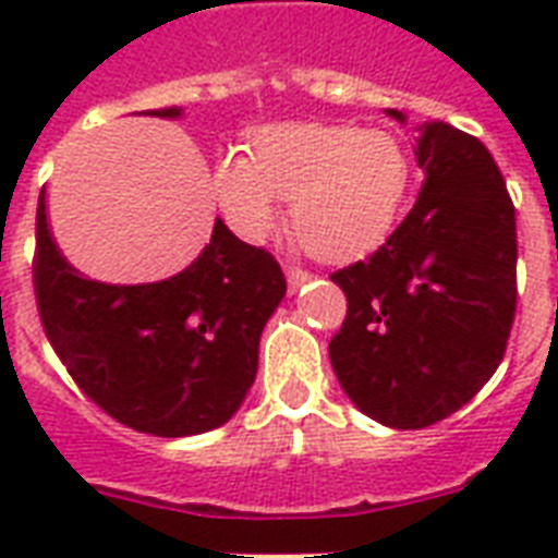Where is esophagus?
I'll return each instance as SVG.
<instances>
[{
	"mask_svg": "<svg viewBox=\"0 0 558 558\" xmlns=\"http://www.w3.org/2000/svg\"><path fill=\"white\" fill-rule=\"evenodd\" d=\"M283 271H287V283H289V289H292V292H295L301 283H306V280L313 278L310 271L301 269V266H292V263H287V266H283Z\"/></svg>",
	"mask_w": 558,
	"mask_h": 558,
	"instance_id": "1",
	"label": "esophagus"
}]
</instances>
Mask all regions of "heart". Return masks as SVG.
<instances>
[{
	"label": "heart",
	"instance_id": "obj_1",
	"mask_svg": "<svg viewBox=\"0 0 558 558\" xmlns=\"http://www.w3.org/2000/svg\"><path fill=\"white\" fill-rule=\"evenodd\" d=\"M411 161L385 130L348 124H278L228 153L214 193L245 240H263L289 199V228L318 260L344 263L388 234L405 199Z\"/></svg>",
	"mask_w": 558,
	"mask_h": 558
}]
</instances>
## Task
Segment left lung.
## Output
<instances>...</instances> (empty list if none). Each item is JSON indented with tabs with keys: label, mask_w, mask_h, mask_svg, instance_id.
Wrapping results in <instances>:
<instances>
[{
	"label": "left lung",
	"mask_w": 558,
	"mask_h": 558,
	"mask_svg": "<svg viewBox=\"0 0 558 558\" xmlns=\"http://www.w3.org/2000/svg\"><path fill=\"white\" fill-rule=\"evenodd\" d=\"M414 156L425 173L414 208L367 260L330 275L348 298L332 371L353 405L390 428H425L466 405L501 365L519 301L515 208L493 153L425 121Z\"/></svg>",
	"instance_id": "8db88e82"
}]
</instances>
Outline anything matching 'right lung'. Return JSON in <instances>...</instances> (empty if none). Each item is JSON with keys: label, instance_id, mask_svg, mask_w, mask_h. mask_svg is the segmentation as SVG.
<instances>
[{"label": "right lung", "instance_id": "right-lung-1", "mask_svg": "<svg viewBox=\"0 0 558 558\" xmlns=\"http://www.w3.org/2000/svg\"><path fill=\"white\" fill-rule=\"evenodd\" d=\"M147 116L179 118L182 109ZM34 295L51 348L95 405L135 432L187 437L228 423L245 399L287 278L222 219L173 278L138 287L83 278L57 252L39 191Z\"/></svg>", "mask_w": 558, "mask_h": 558}]
</instances>
